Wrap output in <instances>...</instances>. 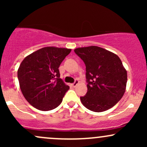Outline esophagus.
<instances>
[{"mask_svg":"<svg viewBox=\"0 0 147 147\" xmlns=\"http://www.w3.org/2000/svg\"><path fill=\"white\" fill-rule=\"evenodd\" d=\"M79 84V81L77 80V79H76V80H75V82H74L73 84H72V87H74V88L76 87V86H77V84Z\"/></svg>","mask_w":147,"mask_h":147,"instance_id":"esophagus-1","label":"esophagus"}]
</instances>
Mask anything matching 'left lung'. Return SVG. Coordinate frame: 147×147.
<instances>
[{"instance_id":"8db88e82","label":"left lung","mask_w":147,"mask_h":147,"mask_svg":"<svg viewBox=\"0 0 147 147\" xmlns=\"http://www.w3.org/2000/svg\"><path fill=\"white\" fill-rule=\"evenodd\" d=\"M86 65L88 91L80 97L86 108L94 112L111 109L126 90L127 72L115 54L95 45L75 49Z\"/></svg>"}]
</instances>
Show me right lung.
<instances>
[{"mask_svg":"<svg viewBox=\"0 0 147 147\" xmlns=\"http://www.w3.org/2000/svg\"><path fill=\"white\" fill-rule=\"evenodd\" d=\"M71 49L45 47L27 56L18 69V79L23 96L40 111L55 109L70 88L59 78V67Z\"/></svg>","mask_w":147,"mask_h":147,"instance_id":"add662e5","label":"right lung"}]
</instances>
